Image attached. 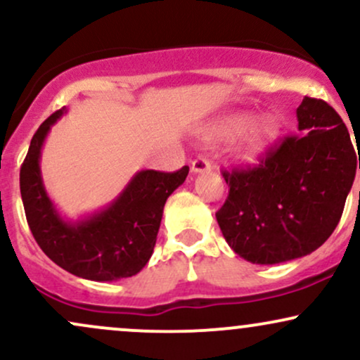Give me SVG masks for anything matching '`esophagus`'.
Returning <instances> with one entry per match:
<instances>
[{"label":"esophagus","instance_id":"1","mask_svg":"<svg viewBox=\"0 0 360 360\" xmlns=\"http://www.w3.org/2000/svg\"><path fill=\"white\" fill-rule=\"evenodd\" d=\"M210 169H212V164H210V160L203 155H200L198 159H194L193 164H191L193 174H201V172L210 171Z\"/></svg>","mask_w":360,"mask_h":360}]
</instances>
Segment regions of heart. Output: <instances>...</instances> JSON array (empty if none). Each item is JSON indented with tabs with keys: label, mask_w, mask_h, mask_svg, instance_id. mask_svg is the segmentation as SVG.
I'll return each mask as SVG.
<instances>
[{
	"label": "heart",
	"mask_w": 360,
	"mask_h": 360,
	"mask_svg": "<svg viewBox=\"0 0 360 360\" xmlns=\"http://www.w3.org/2000/svg\"><path fill=\"white\" fill-rule=\"evenodd\" d=\"M242 137V143L238 147L240 159L252 162L262 155L278 142L281 135V120L276 115L267 113L254 120L247 111H237V113L225 115V117L214 120L203 131L205 142H226Z\"/></svg>",
	"instance_id": "heart-1"
}]
</instances>
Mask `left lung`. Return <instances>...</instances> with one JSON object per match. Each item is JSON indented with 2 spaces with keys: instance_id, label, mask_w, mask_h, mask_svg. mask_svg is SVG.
Returning <instances> with one entry per match:
<instances>
[{
  "instance_id": "obj_1",
  "label": "left lung",
  "mask_w": 360,
  "mask_h": 360,
  "mask_svg": "<svg viewBox=\"0 0 360 360\" xmlns=\"http://www.w3.org/2000/svg\"><path fill=\"white\" fill-rule=\"evenodd\" d=\"M300 137H286L252 169L223 171L230 186L217 221L226 243L260 266L311 254L333 233L355 179L349 130L323 100L304 96Z\"/></svg>"
}]
</instances>
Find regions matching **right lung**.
I'll return each instance as SVG.
<instances>
[{
  "label": "right lung",
  "mask_w": 360,
  "mask_h": 360,
  "mask_svg": "<svg viewBox=\"0 0 360 360\" xmlns=\"http://www.w3.org/2000/svg\"><path fill=\"white\" fill-rule=\"evenodd\" d=\"M65 111L64 106L39 127L20 169L28 226L45 255L77 278L98 283L131 278L150 259L164 205L184 183L189 167L176 172L139 171L108 206L68 220L49 196L40 171L45 139Z\"/></svg>",
  "instance_id": "1"
}]
</instances>
